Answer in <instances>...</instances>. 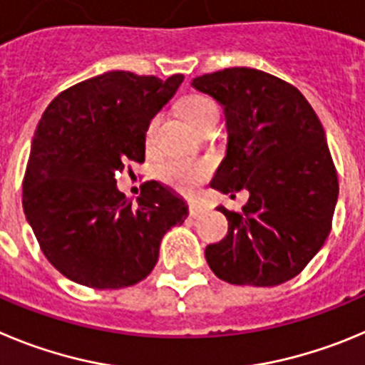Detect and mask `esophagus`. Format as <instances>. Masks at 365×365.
Segmentation results:
<instances>
[{
  "label": "esophagus",
  "instance_id": "34e87169",
  "mask_svg": "<svg viewBox=\"0 0 365 365\" xmlns=\"http://www.w3.org/2000/svg\"><path fill=\"white\" fill-rule=\"evenodd\" d=\"M203 212H205V207L200 205V203L192 202L189 203V215L192 216V218H198V216H202Z\"/></svg>",
  "mask_w": 365,
  "mask_h": 365
}]
</instances>
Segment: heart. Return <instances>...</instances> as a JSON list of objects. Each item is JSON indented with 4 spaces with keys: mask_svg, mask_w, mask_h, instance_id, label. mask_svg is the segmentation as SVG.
Wrapping results in <instances>:
<instances>
[{
    "mask_svg": "<svg viewBox=\"0 0 365 365\" xmlns=\"http://www.w3.org/2000/svg\"><path fill=\"white\" fill-rule=\"evenodd\" d=\"M180 114L183 120L195 129H202L207 121L212 116H218V109H216L215 101L209 100L202 94H189L183 98L178 105ZM158 118H153L149 121V125L145 129V143L150 145L153 140L154 129H156ZM211 173V163L203 162V160H189V158H170L160 165L158 175L169 185L176 187V189L189 190L192 187L198 185L202 180H205Z\"/></svg>",
    "mask_w": 365,
    "mask_h": 365,
    "instance_id": "b5f03b06",
    "label": "heart"
}]
</instances>
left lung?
Here are the masks:
<instances>
[{
    "instance_id": "left-lung-1",
    "label": "left lung",
    "mask_w": 365,
    "mask_h": 365,
    "mask_svg": "<svg viewBox=\"0 0 365 365\" xmlns=\"http://www.w3.org/2000/svg\"><path fill=\"white\" fill-rule=\"evenodd\" d=\"M192 87L215 98L227 121V154L212 189L249 190L242 212L218 207L229 231L207 245V264L229 284H284L331 231L338 178L324 127L297 87L264 71L223 68L195 78Z\"/></svg>"
}]
</instances>
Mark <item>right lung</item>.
Returning a JSON list of instances; mask_svg holds the SVG:
<instances>
[{"mask_svg": "<svg viewBox=\"0 0 365 365\" xmlns=\"http://www.w3.org/2000/svg\"><path fill=\"white\" fill-rule=\"evenodd\" d=\"M183 74L113 71L67 88L36 127L23 178V211L39 247L76 284L121 289L158 262L160 242L189 215L187 203L147 182L134 205L120 192L116 170L145 160V129L175 96Z\"/></svg>", "mask_w": 365, "mask_h": 365, "instance_id": "right-lung-1", "label": "right lung"}]
</instances>
